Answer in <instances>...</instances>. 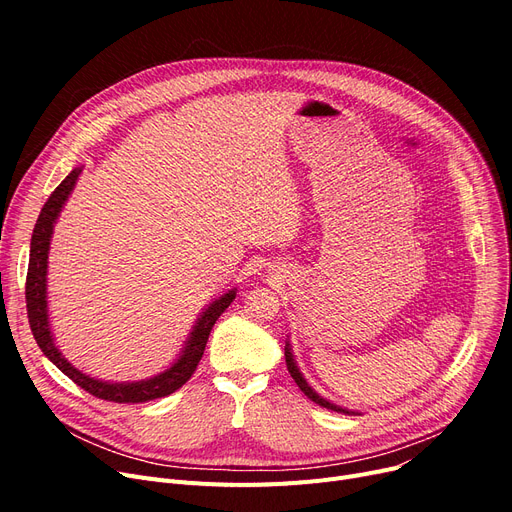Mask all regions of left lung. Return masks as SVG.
<instances>
[{
	"instance_id": "obj_1",
	"label": "left lung",
	"mask_w": 512,
	"mask_h": 512,
	"mask_svg": "<svg viewBox=\"0 0 512 512\" xmlns=\"http://www.w3.org/2000/svg\"><path fill=\"white\" fill-rule=\"evenodd\" d=\"M284 359H286V367H288V371H290V375H292V380L297 382V386L301 388V392H303V394H305L309 400H313L315 405L324 407V409H330V411H336V413H344V415H359V411H353V409L340 407V405H336V402H332V400L324 398V396H321V394H317V392H315V390L309 386V382L305 380V375L301 373V369H299L297 361H294L290 340H286V346H284Z\"/></svg>"
}]
</instances>
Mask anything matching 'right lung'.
Masks as SVG:
<instances>
[{"instance_id": "add662e5", "label": "right lung", "mask_w": 512, "mask_h": 512, "mask_svg": "<svg viewBox=\"0 0 512 512\" xmlns=\"http://www.w3.org/2000/svg\"><path fill=\"white\" fill-rule=\"evenodd\" d=\"M85 166L74 168L62 184L51 193L47 203L43 205L39 220L33 230L31 238V257H29V274H26V309H29V324L33 330V336L43 351V355L56 365L64 375L87 390L89 394L112 400V402H147L161 396H168L182 388L188 380H191L193 371L197 369L205 344L209 338V332L213 328L218 317L230 307V303L236 299V288L226 290L220 297H215L205 309L199 313L193 330L188 332L180 353L176 359L164 369L147 380L139 382H110V380H99L91 378L89 373L80 371L74 367L58 348L56 338L51 332V319H49V301H47V267H49V249H51V238L53 228L60 218V213L70 199L74 186L78 182L80 172Z\"/></svg>"}]
</instances>
